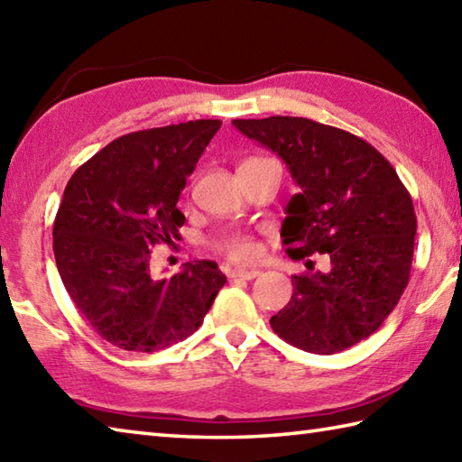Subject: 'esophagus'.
Wrapping results in <instances>:
<instances>
[{
    "mask_svg": "<svg viewBox=\"0 0 462 462\" xmlns=\"http://www.w3.org/2000/svg\"><path fill=\"white\" fill-rule=\"evenodd\" d=\"M258 274L260 271H256V268H234V271H230L232 279H245V281H253Z\"/></svg>",
    "mask_w": 462,
    "mask_h": 462,
    "instance_id": "obj_1",
    "label": "esophagus"
}]
</instances>
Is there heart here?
<instances>
[{
  "label": "heart",
  "mask_w": 462,
  "mask_h": 462,
  "mask_svg": "<svg viewBox=\"0 0 462 462\" xmlns=\"http://www.w3.org/2000/svg\"><path fill=\"white\" fill-rule=\"evenodd\" d=\"M248 162H256V157L246 159L245 163ZM220 250L230 260H234V263H248V260H253L258 254L256 242L248 236H232L228 240H224L220 245Z\"/></svg>",
  "instance_id": "heart-1"
}]
</instances>
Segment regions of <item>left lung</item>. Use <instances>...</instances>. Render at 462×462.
<instances>
[{
    "label": "left lung",
    "instance_id": "8db88e82",
    "mask_svg": "<svg viewBox=\"0 0 462 462\" xmlns=\"http://www.w3.org/2000/svg\"><path fill=\"white\" fill-rule=\"evenodd\" d=\"M234 127L273 149L300 188L281 236L309 273L292 276V297L271 317L273 331L309 354L329 356L380 329L412 268L416 214L404 183L362 137L303 116L236 119ZM330 263L315 272L308 258Z\"/></svg>",
    "mask_w": 462,
    "mask_h": 462
}]
</instances>
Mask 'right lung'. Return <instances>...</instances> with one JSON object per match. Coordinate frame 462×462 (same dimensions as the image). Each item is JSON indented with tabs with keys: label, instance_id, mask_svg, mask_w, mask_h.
I'll list each match as a JSON object with an SVG mask.
<instances>
[{
	"label": "right lung",
	"instance_id": "add662e5",
	"mask_svg": "<svg viewBox=\"0 0 462 462\" xmlns=\"http://www.w3.org/2000/svg\"><path fill=\"white\" fill-rule=\"evenodd\" d=\"M217 119L123 135L72 173L54 220L56 266L72 303L105 341L153 354L202 325L226 276L196 260L171 279L151 276V250L175 246L178 199Z\"/></svg>",
	"mask_w": 462,
	"mask_h": 462
}]
</instances>
